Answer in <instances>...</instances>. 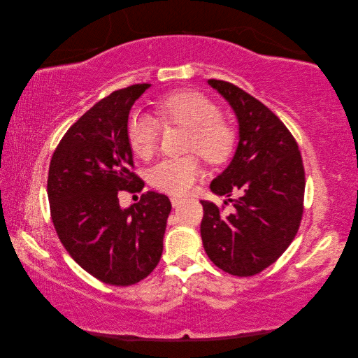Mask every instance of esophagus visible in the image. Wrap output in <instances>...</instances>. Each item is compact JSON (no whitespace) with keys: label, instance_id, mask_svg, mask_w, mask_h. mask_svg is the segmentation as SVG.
Returning <instances> with one entry per match:
<instances>
[{"label":"esophagus","instance_id":"esophagus-1","mask_svg":"<svg viewBox=\"0 0 358 358\" xmlns=\"http://www.w3.org/2000/svg\"><path fill=\"white\" fill-rule=\"evenodd\" d=\"M182 203H183V201H182L180 199H175V197L171 199V204H173V208H179V206H180Z\"/></svg>","mask_w":358,"mask_h":358}]
</instances>
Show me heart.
<instances>
[{
  "mask_svg": "<svg viewBox=\"0 0 358 358\" xmlns=\"http://www.w3.org/2000/svg\"><path fill=\"white\" fill-rule=\"evenodd\" d=\"M155 113L164 127L189 129L188 150L197 152L208 164L218 166L231 157L236 148L234 128L220 117V107L201 92L179 91L162 96L155 103ZM128 142L138 158H150L159 142L158 124L146 116H133L128 122ZM200 176L199 159L183 157L158 162L149 179L161 191L183 196Z\"/></svg>",
  "mask_w": 358,
  "mask_h": 358,
  "instance_id": "heart-1",
  "label": "heart"
}]
</instances>
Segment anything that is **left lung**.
<instances>
[{"instance_id": "left-lung-1", "label": "left lung", "mask_w": 358, "mask_h": 358, "mask_svg": "<svg viewBox=\"0 0 358 358\" xmlns=\"http://www.w3.org/2000/svg\"><path fill=\"white\" fill-rule=\"evenodd\" d=\"M208 83L231 106L239 124L236 152L210 191L239 197L229 199L234 212L227 216L212 201H200L201 241L215 266L252 276L273 264L297 234L305 170L294 137L268 107L230 82Z\"/></svg>"}]
</instances>
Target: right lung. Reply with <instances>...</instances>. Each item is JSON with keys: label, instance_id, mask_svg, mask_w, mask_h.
I'll use <instances>...</instances> for the list:
<instances>
[{"label": "right lung", "instance_id": "right-lung-1", "mask_svg": "<svg viewBox=\"0 0 358 358\" xmlns=\"http://www.w3.org/2000/svg\"><path fill=\"white\" fill-rule=\"evenodd\" d=\"M150 83L112 92L94 104L62 137L50 159L48 197L64 248L101 282L127 287L157 267L171 203L148 191L121 208L119 191H137L131 171L128 115Z\"/></svg>", "mask_w": 358, "mask_h": 358}]
</instances>
